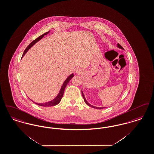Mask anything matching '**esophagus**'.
Wrapping results in <instances>:
<instances>
[{
  "mask_svg": "<svg viewBox=\"0 0 154 154\" xmlns=\"http://www.w3.org/2000/svg\"><path fill=\"white\" fill-rule=\"evenodd\" d=\"M75 72H76L77 73H80V69H77V70H76V71H75Z\"/></svg>",
  "mask_w": 154,
  "mask_h": 154,
  "instance_id": "obj_1",
  "label": "esophagus"
}]
</instances>
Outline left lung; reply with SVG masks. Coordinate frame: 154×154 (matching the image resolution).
Returning a JSON list of instances; mask_svg holds the SVG:
<instances>
[{
	"label": "left lung",
	"instance_id": "left-lung-1",
	"mask_svg": "<svg viewBox=\"0 0 154 154\" xmlns=\"http://www.w3.org/2000/svg\"><path fill=\"white\" fill-rule=\"evenodd\" d=\"M117 47L118 48H121V49H122V50H124V48H123V47L120 45L119 44H118V43L117 44ZM81 92H82V97H83V98H84V102L85 103L89 106H90V107H92V108H94V109H104V107H96V106H92V105H91V104H90L87 101V100H86V99H85V96L84 95V94H83V92H82V91L81 90Z\"/></svg>",
	"mask_w": 154,
	"mask_h": 154
}]
</instances>
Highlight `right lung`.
I'll use <instances>...</instances> for the list:
<instances>
[{
  "label": "right lung",
  "instance_id": "add662e5",
  "mask_svg": "<svg viewBox=\"0 0 154 154\" xmlns=\"http://www.w3.org/2000/svg\"><path fill=\"white\" fill-rule=\"evenodd\" d=\"M50 32V31H48V32H46V33H44L43 35H41L40 36L38 37H37L36 39H35V40H33L30 44L26 47V48L25 50V51L23 52V55H22V58L25 55V54L28 52V51L29 50L30 48L34 45V44H35V43H36L37 42H38L40 40H41L44 36L45 35H47L48 33ZM74 77V74L73 73L71 74L67 79H66V80L64 81V82H63V85H62V87L60 88V91H59V92L58 94V95L53 100H52L51 101H50V102H47L43 103H38L35 102H33V100H32L30 99V100H31V101H32L33 102L35 103V104H36L37 105H38V106H43V107H51V106H56L57 104H58L60 102V100H61V99H62V97H63V94H64V91H65V88L66 87V86H67V84L69 82V81H70V80L73 78Z\"/></svg>",
  "mask_w": 154,
  "mask_h": 154
}]
</instances>
